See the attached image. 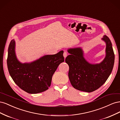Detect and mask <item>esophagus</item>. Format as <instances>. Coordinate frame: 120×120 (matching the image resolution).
I'll list each match as a JSON object with an SVG mask.
<instances>
[{
  "label": "esophagus",
  "instance_id": "34e87169",
  "mask_svg": "<svg viewBox=\"0 0 120 120\" xmlns=\"http://www.w3.org/2000/svg\"><path fill=\"white\" fill-rule=\"evenodd\" d=\"M63 56H64V57L65 58V59H66V57L67 56H68V53H67V52H64Z\"/></svg>",
  "mask_w": 120,
  "mask_h": 120
}]
</instances>
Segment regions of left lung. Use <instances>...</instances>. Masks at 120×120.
<instances>
[{
  "label": "left lung",
  "instance_id": "8db88e82",
  "mask_svg": "<svg viewBox=\"0 0 120 120\" xmlns=\"http://www.w3.org/2000/svg\"><path fill=\"white\" fill-rule=\"evenodd\" d=\"M106 43V56L99 64H90L83 56L81 48L68 49L65 61L69 66L68 78L72 86L81 91L90 93L99 89L107 80L113 68L115 54L112 42L107 35L101 38Z\"/></svg>",
  "mask_w": 120,
  "mask_h": 120
}]
</instances>
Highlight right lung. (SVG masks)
<instances>
[{
  "instance_id": "1",
  "label": "right lung",
  "mask_w": 120,
  "mask_h": 120,
  "mask_svg": "<svg viewBox=\"0 0 120 120\" xmlns=\"http://www.w3.org/2000/svg\"><path fill=\"white\" fill-rule=\"evenodd\" d=\"M15 49V42L12 39L8 47L7 64L14 82L29 94H38L49 89L53 74L64 60L63 50L45 55L31 63H21L17 59Z\"/></svg>"
}]
</instances>
